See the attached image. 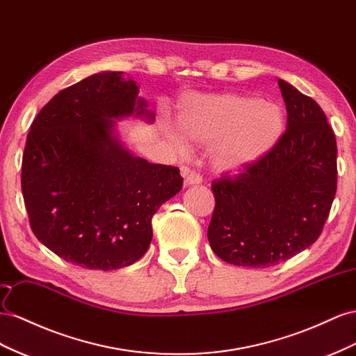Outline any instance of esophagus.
I'll return each instance as SVG.
<instances>
[{
  "label": "esophagus",
  "instance_id": "1",
  "mask_svg": "<svg viewBox=\"0 0 356 356\" xmlns=\"http://www.w3.org/2000/svg\"><path fill=\"white\" fill-rule=\"evenodd\" d=\"M201 181H202V177L198 175V172H195V171H191V172H188L186 177H185V185H186V186H191V185H200Z\"/></svg>",
  "mask_w": 356,
  "mask_h": 356
}]
</instances>
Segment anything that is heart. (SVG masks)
<instances>
[{"label":"heart","instance_id":"1","mask_svg":"<svg viewBox=\"0 0 356 356\" xmlns=\"http://www.w3.org/2000/svg\"><path fill=\"white\" fill-rule=\"evenodd\" d=\"M285 111L273 101L246 94H209L184 99L177 127L164 133L179 152L189 143L211 146V165L220 172H237L268 155L285 133Z\"/></svg>","mask_w":356,"mask_h":356}]
</instances>
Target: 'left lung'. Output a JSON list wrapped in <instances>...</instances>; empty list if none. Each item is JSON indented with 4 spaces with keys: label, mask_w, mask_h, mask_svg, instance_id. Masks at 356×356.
<instances>
[{
    "label": "left lung",
    "mask_w": 356,
    "mask_h": 356,
    "mask_svg": "<svg viewBox=\"0 0 356 356\" xmlns=\"http://www.w3.org/2000/svg\"><path fill=\"white\" fill-rule=\"evenodd\" d=\"M288 125L279 143L234 176L211 184L213 252L240 267L267 268L312 246L337 191V145L316 101L279 79Z\"/></svg>",
    "instance_id": "left-lung-1"
}]
</instances>
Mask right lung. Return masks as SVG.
<instances>
[{"label": "right lung", "mask_w": 356, "mask_h": 356, "mask_svg": "<svg viewBox=\"0 0 356 356\" xmlns=\"http://www.w3.org/2000/svg\"><path fill=\"white\" fill-rule=\"evenodd\" d=\"M122 74L103 71L58 92L35 116L22 158L35 237L89 270H118L143 257L152 218L184 185L177 167L150 164L118 138V119H155L137 83Z\"/></svg>", "instance_id": "obj_1"}]
</instances>
